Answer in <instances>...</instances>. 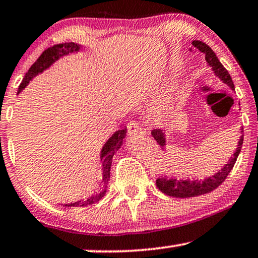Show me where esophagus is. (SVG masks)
I'll use <instances>...</instances> for the list:
<instances>
[{
  "mask_svg": "<svg viewBox=\"0 0 258 258\" xmlns=\"http://www.w3.org/2000/svg\"><path fill=\"white\" fill-rule=\"evenodd\" d=\"M127 131L128 135L133 137V138H142L145 136V131L139 126V123L137 121H130L127 123Z\"/></svg>",
  "mask_w": 258,
  "mask_h": 258,
  "instance_id": "obj_1",
  "label": "esophagus"
}]
</instances>
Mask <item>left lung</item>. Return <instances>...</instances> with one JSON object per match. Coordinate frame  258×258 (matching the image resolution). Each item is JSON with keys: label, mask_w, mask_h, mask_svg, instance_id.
<instances>
[{"label": "left lung", "mask_w": 258, "mask_h": 258, "mask_svg": "<svg viewBox=\"0 0 258 258\" xmlns=\"http://www.w3.org/2000/svg\"><path fill=\"white\" fill-rule=\"evenodd\" d=\"M191 45L205 54V59H206L207 64L212 68L213 73L216 74L225 84H227L231 89H234V84L232 82V78H231L229 71L223 67V64H221L219 59H218V57L216 56L213 50H212L207 44H205V42H202L200 40H194L191 42ZM151 135L153 138L156 139V142H157L162 148H164L165 133L163 132V130H153ZM242 145L243 136L240 137L236 151H234L232 157L229 159L227 164H225L224 167L221 168V170L218 171L217 174H214L213 176L204 178V180H177V178L175 177L161 176V177H158L157 180H156L157 188L162 191V193L174 198H193L199 197V195L202 194L210 193V191L214 190V189L219 187V185L225 181V178L227 177V175L230 174V171L232 170L234 163H236L238 158V155H239L240 152V149H242Z\"/></svg>", "instance_id": "1"}]
</instances>
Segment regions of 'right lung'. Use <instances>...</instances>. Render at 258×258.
Masks as SVG:
<instances>
[{
	"label": "right lung",
	"instance_id": "right-lung-1",
	"mask_svg": "<svg viewBox=\"0 0 258 258\" xmlns=\"http://www.w3.org/2000/svg\"><path fill=\"white\" fill-rule=\"evenodd\" d=\"M80 45L75 44V42H64V44H58L53 45V46L48 47L41 53V56L35 60V63L29 68L27 73H26L24 80L20 86H19L18 94L24 89V88L29 83V81H32V78L37 76L38 74L42 73L44 70H46L47 68H50L54 61L59 59L60 57L67 56V54L73 53V52H77L80 50ZM126 137V128L119 130L110 138L107 140V143L103 145L102 150H101V161H102V182L105 183V187L109 181V175H110V165H112V159L114 153L121 148L123 138ZM106 194V188L103 189L100 193H96L91 195L90 198L84 199V200H78L76 202H70V204H65L63 206L65 207H86L89 205H93L102 199L103 195Z\"/></svg>",
	"mask_w": 258,
	"mask_h": 258
}]
</instances>
